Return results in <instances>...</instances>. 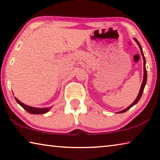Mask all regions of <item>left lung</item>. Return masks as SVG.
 <instances>
[{
    "label": "left lung",
    "instance_id": "obj_1",
    "mask_svg": "<svg viewBox=\"0 0 160 160\" xmlns=\"http://www.w3.org/2000/svg\"><path fill=\"white\" fill-rule=\"evenodd\" d=\"M135 39V41L137 42L138 45L139 46V47H140V51H141V53H142V58H143V61H144V63H143V64H144V67H143V68H144V76H143L142 83L141 88H140V92H139V94H138V95L137 98L135 99V100L134 101V102L132 103V104L131 105H130V106H129L128 108H126V109H124V110H123V111H121V112H118V113H120L126 112V111H128V109H131V108L132 106H134L135 104H137L139 100H140V99L141 98L142 94V92H143V90H144V88H145V85H146V82H147V70H146V68H145V58L144 54H143V52H142V49L141 45L140 44L139 42L138 41V40H137L136 39Z\"/></svg>",
    "mask_w": 160,
    "mask_h": 160
}]
</instances>
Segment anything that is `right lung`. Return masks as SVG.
I'll use <instances>...</instances> for the list:
<instances>
[{
  "mask_svg": "<svg viewBox=\"0 0 160 160\" xmlns=\"http://www.w3.org/2000/svg\"><path fill=\"white\" fill-rule=\"evenodd\" d=\"M15 99L17 102L20 105V106L23 108V109H25L27 112H29V113H32V114H43V113H45L48 112L51 108H43V109H40V108H35V107H29L28 106V105H25L23 103H22L20 101H19V100L15 97Z\"/></svg>",
  "mask_w": 160,
  "mask_h": 160,
  "instance_id": "right-lung-1",
  "label": "right lung"
}]
</instances>
